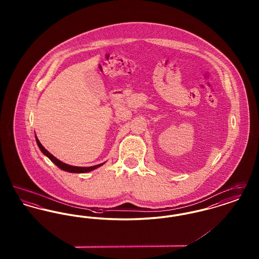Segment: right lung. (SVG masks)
I'll return each instance as SVG.
<instances>
[{"label":"right lung","instance_id":"obj_1","mask_svg":"<svg viewBox=\"0 0 259 259\" xmlns=\"http://www.w3.org/2000/svg\"><path fill=\"white\" fill-rule=\"evenodd\" d=\"M35 137H36V142H37V147L40 149V151H41L46 156H48L50 160L52 161L58 168H60L63 171H66V172H75V174H83V172H91V171L97 169V168L101 167L102 165L105 164V162H104V163H102V164H98V165L91 166V167H77V166H72V165L66 164V163L62 162V161L59 160V159H57L55 156H53L50 152H49L46 148L42 147V145H41L40 142L38 141L37 136L35 135Z\"/></svg>","mask_w":259,"mask_h":259}]
</instances>
